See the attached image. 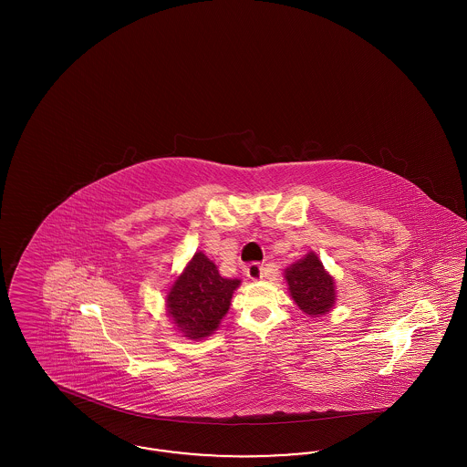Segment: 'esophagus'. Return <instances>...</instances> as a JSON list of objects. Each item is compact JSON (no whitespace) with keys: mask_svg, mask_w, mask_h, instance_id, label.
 Here are the masks:
<instances>
[{"mask_svg":"<svg viewBox=\"0 0 467 467\" xmlns=\"http://www.w3.org/2000/svg\"><path fill=\"white\" fill-rule=\"evenodd\" d=\"M244 275L250 278V280H261L265 276V267L257 263H252L250 266L244 267Z\"/></svg>","mask_w":467,"mask_h":467,"instance_id":"34e87169","label":"esophagus"}]
</instances>
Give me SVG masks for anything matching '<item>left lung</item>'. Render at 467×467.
I'll list each match as a JSON object with an SVG mask.
<instances>
[{
    "mask_svg": "<svg viewBox=\"0 0 467 467\" xmlns=\"http://www.w3.org/2000/svg\"><path fill=\"white\" fill-rule=\"evenodd\" d=\"M292 301L311 318L326 317L336 305V282L315 252H308L284 271Z\"/></svg>",
    "mask_w": 467,
    "mask_h": 467,
    "instance_id": "1",
    "label": "left lung"
}]
</instances>
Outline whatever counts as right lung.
Returning a JSON list of instances; mask_svg holds the SVG:
<instances>
[{"label":"right lung","instance_id":"right-lung-1","mask_svg":"<svg viewBox=\"0 0 467 467\" xmlns=\"http://www.w3.org/2000/svg\"><path fill=\"white\" fill-rule=\"evenodd\" d=\"M238 278H225L198 250L166 292V315L182 337L201 341L215 333L231 306Z\"/></svg>","mask_w":467,"mask_h":467}]
</instances>
